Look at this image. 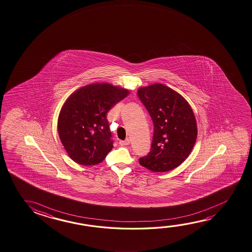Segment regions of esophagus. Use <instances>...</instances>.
<instances>
[{
	"mask_svg": "<svg viewBox=\"0 0 252 252\" xmlns=\"http://www.w3.org/2000/svg\"><path fill=\"white\" fill-rule=\"evenodd\" d=\"M120 146H127V145L130 144V140L129 139H126L125 140H120Z\"/></svg>",
	"mask_w": 252,
	"mask_h": 252,
	"instance_id": "esophagus-1",
	"label": "esophagus"
}]
</instances>
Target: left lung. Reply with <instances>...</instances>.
<instances>
[{
  "label": "left lung",
  "mask_w": 252,
  "mask_h": 252,
  "mask_svg": "<svg viewBox=\"0 0 252 252\" xmlns=\"http://www.w3.org/2000/svg\"><path fill=\"white\" fill-rule=\"evenodd\" d=\"M138 96L154 124L151 149L139 159L140 165L154 172L177 168L189 157L198 134L190 104L161 83L140 88Z\"/></svg>",
  "instance_id": "8db88e82"
}]
</instances>
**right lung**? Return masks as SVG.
Listing matches in <instances>:
<instances>
[{
	"instance_id": "1",
	"label": "right lung",
	"mask_w": 252,
	"mask_h": 252,
	"mask_svg": "<svg viewBox=\"0 0 252 252\" xmlns=\"http://www.w3.org/2000/svg\"><path fill=\"white\" fill-rule=\"evenodd\" d=\"M127 90L108 83L83 87L67 98L58 119L64 149L81 165L98 164L113 148L107 112L128 95Z\"/></svg>"
}]
</instances>
